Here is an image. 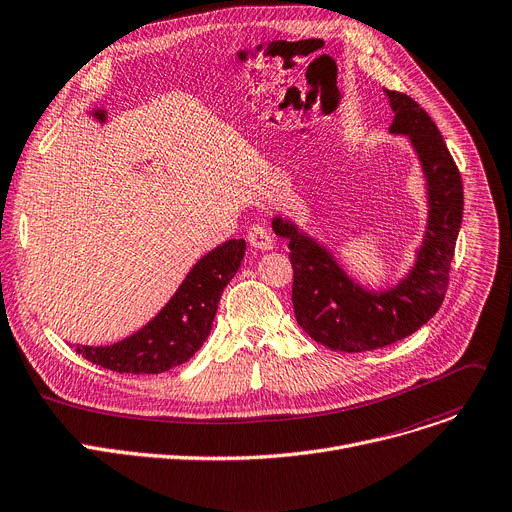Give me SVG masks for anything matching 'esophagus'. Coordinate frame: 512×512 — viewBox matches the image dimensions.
<instances>
[{
  "label": "esophagus",
  "mask_w": 512,
  "mask_h": 512,
  "mask_svg": "<svg viewBox=\"0 0 512 512\" xmlns=\"http://www.w3.org/2000/svg\"><path fill=\"white\" fill-rule=\"evenodd\" d=\"M247 238H249L251 247L257 249V251H271V249H274V245H276L274 243V236H271V230L267 226H263V224H253L249 228Z\"/></svg>",
  "instance_id": "esophagus-1"
}]
</instances>
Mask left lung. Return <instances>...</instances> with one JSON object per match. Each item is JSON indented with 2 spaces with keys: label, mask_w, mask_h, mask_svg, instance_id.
Masks as SVG:
<instances>
[{
  "label": "left lung",
  "mask_w": 512,
  "mask_h": 512,
  "mask_svg": "<svg viewBox=\"0 0 512 512\" xmlns=\"http://www.w3.org/2000/svg\"><path fill=\"white\" fill-rule=\"evenodd\" d=\"M383 92L395 115L389 133L410 142L424 181L426 226L410 269L395 284L366 286L294 218H271L274 232L288 238L296 321L315 342L335 352L391 346L434 317L445 300L463 220L461 175L438 127L407 94Z\"/></svg>",
  "instance_id": "1"
}]
</instances>
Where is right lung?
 <instances>
[{"label": "right lung", "mask_w": 512, "mask_h": 512, "mask_svg": "<svg viewBox=\"0 0 512 512\" xmlns=\"http://www.w3.org/2000/svg\"><path fill=\"white\" fill-rule=\"evenodd\" d=\"M245 249L243 238L218 245L197 259L177 292L144 327L111 346L76 344V352L127 374H160L187 362L208 339L220 296L241 267Z\"/></svg>", "instance_id": "1"}]
</instances>
